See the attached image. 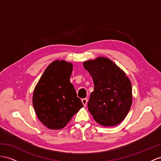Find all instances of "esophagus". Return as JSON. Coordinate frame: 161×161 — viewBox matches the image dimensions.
Listing matches in <instances>:
<instances>
[{
	"label": "esophagus",
	"instance_id": "esophagus-1",
	"mask_svg": "<svg viewBox=\"0 0 161 161\" xmlns=\"http://www.w3.org/2000/svg\"><path fill=\"white\" fill-rule=\"evenodd\" d=\"M81 102H82V103H83L84 106L86 107V105H87V103H88V99L86 98H82Z\"/></svg>",
	"mask_w": 161,
	"mask_h": 161
}]
</instances>
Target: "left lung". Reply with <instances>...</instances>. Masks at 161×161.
I'll return each instance as SVG.
<instances>
[{
    "label": "left lung",
    "instance_id": "obj_1",
    "mask_svg": "<svg viewBox=\"0 0 161 161\" xmlns=\"http://www.w3.org/2000/svg\"><path fill=\"white\" fill-rule=\"evenodd\" d=\"M83 64L94 85L88 102L89 112L102 126L118 125L129 113L133 101L129 77L108 58L98 57Z\"/></svg>",
    "mask_w": 161,
    "mask_h": 161
}]
</instances>
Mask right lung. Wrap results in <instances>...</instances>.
Masks as SVG:
<instances>
[{"label": "right lung", "instance_id": "obj_1", "mask_svg": "<svg viewBox=\"0 0 161 161\" xmlns=\"http://www.w3.org/2000/svg\"><path fill=\"white\" fill-rule=\"evenodd\" d=\"M72 71V63L53 61L35 86L32 105L39 120L48 129H63L84 107L70 82Z\"/></svg>", "mask_w": 161, "mask_h": 161}]
</instances>
